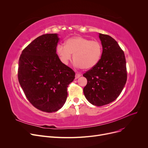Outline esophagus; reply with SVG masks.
<instances>
[{
	"label": "esophagus",
	"mask_w": 148,
	"mask_h": 148,
	"mask_svg": "<svg viewBox=\"0 0 148 148\" xmlns=\"http://www.w3.org/2000/svg\"><path fill=\"white\" fill-rule=\"evenodd\" d=\"M81 76V74H75V79H77L78 78H79V77Z\"/></svg>",
	"instance_id": "1"
}]
</instances>
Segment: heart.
<instances>
[{"label":"heart","mask_w":148,"mask_h":148,"mask_svg":"<svg viewBox=\"0 0 148 148\" xmlns=\"http://www.w3.org/2000/svg\"><path fill=\"white\" fill-rule=\"evenodd\" d=\"M56 50L63 64H68L73 54L75 66L89 69L94 68L99 62L102 56L103 47L97 41L75 36L68 39L65 45L58 44Z\"/></svg>","instance_id":"obj_1"}]
</instances>
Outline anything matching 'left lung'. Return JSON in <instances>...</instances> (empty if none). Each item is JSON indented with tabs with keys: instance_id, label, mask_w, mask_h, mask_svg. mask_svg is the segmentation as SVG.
<instances>
[{
	"instance_id": "8db88e82",
	"label": "left lung",
	"mask_w": 148,
	"mask_h": 148,
	"mask_svg": "<svg viewBox=\"0 0 148 148\" xmlns=\"http://www.w3.org/2000/svg\"><path fill=\"white\" fill-rule=\"evenodd\" d=\"M103 53L98 63L83 76L87 79L83 88L88 101L96 106L109 104L121 94L127 80L126 60L123 51L114 39L99 34Z\"/></svg>"
}]
</instances>
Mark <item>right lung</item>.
Wrapping results in <instances>:
<instances>
[{"label": "right lung", "mask_w": 148, "mask_h": 148, "mask_svg": "<svg viewBox=\"0 0 148 148\" xmlns=\"http://www.w3.org/2000/svg\"><path fill=\"white\" fill-rule=\"evenodd\" d=\"M56 34L38 36L22 51L18 60V79L29 100L37 109L56 112L66 101L67 88L75 72L63 64L56 54Z\"/></svg>", "instance_id": "obj_1"}]
</instances>
